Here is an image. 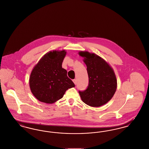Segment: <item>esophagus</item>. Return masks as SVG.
Listing matches in <instances>:
<instances>
[{
    "mask_svg": "<svg viewBox=\"0 0 149 149\" xmlns=\"http://www.w3.org/2000/svg\"><path fill=\"white\" fill-rule=\"evenodd\" d=\"M73 82H74V84H77V80H76V79H75L73 80Z\"/></svg>",
    "mask_w": 149,
    "mask_h": 149,
    "instance_id": "obj_1",
    "label": "esophagus"
}]
</instances>
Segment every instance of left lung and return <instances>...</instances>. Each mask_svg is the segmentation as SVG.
Instances as JSON below:
<instances>
[{"label":"left lung","instance_id":"8db88e82","mask_svg":"<svg viewBox=\"0 0 149 149\" xmlns=\"http://www.w3.org/2000/svg\"><path fill=\"white\" fill-rule=\"evenodd\" d=\"M84 57L88 76V86L84 91H79L82 101L92 107H100L108 102L117 88L115 73L109 65L94 53L80 52Z\"/></svg>","mask_w":149,"mask_h":149}]
</instances>
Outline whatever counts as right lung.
I'll return each mask as SVG.
<instances>
[{"instance_id": "1", "label": "right lung", "mask_w": 149, "mask_h": 149, "mask_svg": "<svg viewBox=\"0 0 149 149\" xmlns=\"http://www.w3.org/2000/svg\"><path fill=\"white\" fill-rule=\"evenodd\" d=\"M65 54V51L48 52L33 68L29 86L33 95L40 101L54 103L62 98L68 88L75 86L62 67Z\"/></svg>"}]
</instances>
